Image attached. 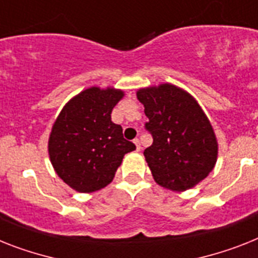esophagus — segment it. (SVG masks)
<instances>
[{"label": "esophagus", "mask_w": 258, "mask_h": 258, "mask_svg": "<svg viewBox=\"0 0 258 258\" xmlns=\"http://www.w3.org/2000/svg\"><path fill=\"white\" fill-rule=\"evenodd\" d=\"M133 142H134V145H136V149H137L138 152H140V150H141V142H140V140H138V138H134Z\"/></svg>", "instance_id": "obj_1"}]
</instances>
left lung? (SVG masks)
Here are the masks:
<instances>
[{
    "instance_id": "1",
    "label": "left lung",
    "mask_w": 258,
    "mask_h": 258,
    "mask_svg": "<svg viewBox=\"0 0 258 258\" xmlns=\"http://www.w3.org/2000/svg\"><path fill=\"white\" fill-rule=\"evenodd\" d=\"M137 99L149 118L153 144L144 155L155 182L184 191L203 180L216 163L218 142L197 100L172 84L140 89Z\"/></svg>"
}]
</instances>
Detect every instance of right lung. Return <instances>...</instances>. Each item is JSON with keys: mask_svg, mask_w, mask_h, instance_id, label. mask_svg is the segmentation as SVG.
<instances>
[{"mask_svg": "<svg viewBox=\"0 0 258 258\" xmlns=\"http://www.w3.org/2000/svg\"><path fill=\"white\" fill-rule=\"evenodd\" d=\"M124 92L92 87L70 100L55 121L48 154L63 182L79 192L109 184L124 155L136 145L125 140L110 113Z\"/></svg>", "mask_w": 258, "mask_h": 258, "instance_id": "obj_1", "label": "right lung"}]
</instances>
